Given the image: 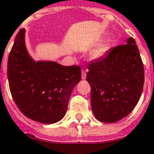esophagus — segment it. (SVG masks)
Masks as SVG:
<instances>
[{"instance_id":"1","label":"esophagus","mask_w":154,"mask_h":154,"mask_svg":"<svg viewBox=\"0 0 154 154\" xmlns=\"http://www.w3.org/2000/svg\"><path fill=\"white\" fill-rule=\"evenodd\" d=\"M87 77V73L85 70H82V79H86Z\"/></svg>"}]
</instances>
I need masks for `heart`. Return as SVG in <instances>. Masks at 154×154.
<instances>
[{
    "label": "heart",
    "instance_id": "1",
    "mask_svg": "<svg viewBox=\"0 0 154 154\" xmlns=\"http://www.w3.org/2000/svg\"><path fill=\"white\" fill-rule=\"evenodd\" d=\"M108 49H109V46H108V44L101 45L100 47H98L96 50L93 51V53L91 54V57L93 58H96V59L100 58L101 57H103L108 52Z\"/></svg>",
    "mask_w": 154,
    "mask_h": 154
}]
</instances>
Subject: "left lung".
Wrapping results in <instances>:
<instances>
[{"label":"left lung","instance_id":"obj_1","mask_svg":"<svg viewBox=\"0 0 154 154\" xmlns=\"http://www.w3.org/2000/svg\"><path fill=\"white\" fill-rule=\"evenodd\" d=\"M111 49L108 54L89 63L87 81L96 118L114 123L133 111L143 91L144 65L135 40Z\"/></svg>","mask_w":154,"mask_h":154}]
</instances>
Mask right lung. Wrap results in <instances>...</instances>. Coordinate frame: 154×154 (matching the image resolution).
Here are the masks:
<instances>
[{
  "instance_id": "obj_1",
  "label": "right lung",
  "mask_w": 154,
  "mask_h": 154,
  "mask_svg": "<svg viewBox=\"0 0 154 154\" xmlns=\"http://www.w3.org/2000/svg\"><path fill=\"white\" fill-rule=\"evenodd\" d=\"M24 37L25 29H21L8 58L12 97L26 117L43 124L58 122L66 114L72 90L80 81V66L34 62L27 53Z\"/></svg>"
}]
</instances>
